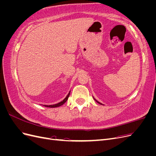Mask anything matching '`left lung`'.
<instances>
[{"label":"left lung","instance_id":"left-lung-1","mask_svg":"<svg viewBox=\"0 0 156 156\" xmlns=\"http://www.w3.org/2000/svg\"><path fill=\"white\" fill-rule=\"evenodd\" d=\"M94 100H96V101H97V102H98V103H100V104H101V105H103V104H102V103H100V102H99V101H97V100H96V99H95V98H94Z\"/></svg>","mask_w":156,"mask_h":156}]
</instances>
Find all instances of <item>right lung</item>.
Returning a JSON list of instances; mask_svg holds the SVG:
<instances>
[{"mask_svg":"<svg viewBox=\"0 0 156 156\" xmlns=\"http://www.w3.org/2000/svg\"><path fill=\"white\" fill-rule=\"evenodd\" d=\"M69 94H70V92L68 93L67 96L65 98L64 100H63L62 101H60V102L58 103H56V104H55V105H44V106H45V107H46L54 108V107H60V106H61V105H62L64 104V103L66 102V101L68 100V98H69Z\"/></svg>","mask_w":156,"mask_h":156,"instance_id":"1","label":"right lung"}]
</instances>
